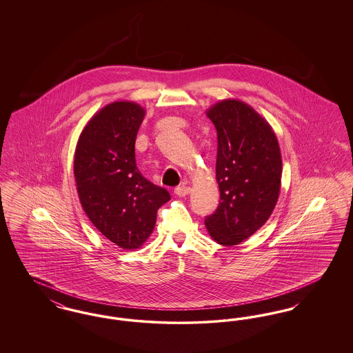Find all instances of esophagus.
Segmentation results:
<instances>
[{
  "instance_id": "esophagus-1",
  "label": "esophagus",
  "mask_w": 353,
  "mask_h": 353,
  "mask_svg": "<svg viewBox=\"0 0 353 353\" xmlns=\"http://www.w3.org/2000/svg\"><path fill=\"white\" fill-rule=\"evenodd\" d=\"M190 192H192V188H190V186H184V185L174 189V193H176L177 196H180V197H185V196L189 194Z\"/></svg>"
}]
</instances>
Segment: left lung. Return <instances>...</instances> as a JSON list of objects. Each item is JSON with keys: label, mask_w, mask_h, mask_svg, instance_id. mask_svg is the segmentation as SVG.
Wrapping results in <instances>:
<instances>
[{"label": "left lung", "mask_w": 353, "mask_h": 353, "mask_svg": "<svg viewBox=\"0 0 353 353\" xmlns=\"http://www.w3.org/2000/svg\"><path fill=\"white\" fill-rule=\"evenodd\" d=\"M217 130L219 208L205 219L210 236L234 246L261 229L281 193L282 154L268 120L252 105L225 99L206 111Z\"/></svg>", "instance_id": "1"}]
</instances>
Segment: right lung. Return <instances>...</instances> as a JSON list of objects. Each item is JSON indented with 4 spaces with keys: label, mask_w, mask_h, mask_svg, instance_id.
<instances>
[{
    "label": "right lung",
    "mask_w": 353,
    "mask_h": 353,
    "mask_svg": "<svg viewBox=\"0 0 353 353\" xmlns=\"http://www.w3.org/2000/svg\"><path fill=\"white\" fill-rule=\"evenodd\" d=\"M145 110L134 101L110 103L78 139L74 177L92 225L124 250L139 249L152 234L168 190L152 184L136 167L134 141Z\"/></svg>",
    "instance_id": "add662e5"
}]
</instances>
